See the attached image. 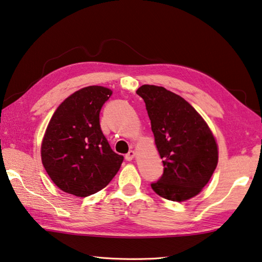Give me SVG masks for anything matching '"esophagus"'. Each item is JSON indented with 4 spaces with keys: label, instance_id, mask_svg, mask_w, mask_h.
I'll return each instance as SVG.
<instances>
[{
    "label": "esophagus",
    "instance_id": "esophagus-1",
    "mask_svg": "<svg viewBox=\"0 0 262 262\" xmlns=\"http://www.w3.org/2000/svg\"><path fill=\"white\" fill-rule=\"evenodd\" d=\"M135 156H136L135 150H130V151L127 152V154L125 155V160H126V161H132L133 159H135Z\"/></svg>",
    "mask_w": 262,
    "mask_h": 262
}]
</instances>
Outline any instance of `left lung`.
<instances>
[{"label":"left lung","mask_w":262,"mask_h":262,"mask_svg":"<svg viewBox=\"0 0 262 262\" xmlns=\"http://www.w3.org/2000/svg\"><path fill=\"white\" fill-rule=\"evenodd\" d=\"M146 103L164 172L151 188L163 199L184 202L199 195L218 165V144L208 123L184 98L163 86L136 91Z\"/></svg>","instance_id":"obj_1"}]
</instances>
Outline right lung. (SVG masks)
Masks as SVG:
<instances>
[{"label": "right lung", "instance_id": "add662e5", "mask_svg": "<svg viewBox=\"0 0 262 262\" xmlns=\"http://www.w3.org/2000/svg\"><path fill=\"white\" fill-rule=\"evenodd\" d=\"M111 89L82 88L53 113L41 144L42 164L59 189L86 197L105 188L123 162L112 150L100 127L99 114Z\"/></svg>", "mask_w": 262, "mask_h": 262}]
</instances>
